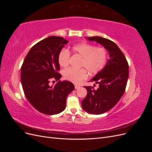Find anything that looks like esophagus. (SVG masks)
Returning <instances> with one entry per match:
<instances>
[{"mask_svg": "<svg viewBox=\"0 0 152 152\" xmlns=\"http://www.w3.org/2000/svg\"><path fill=\"white\" fill-rule=\"evenodd\" d=\"M80 86H79V85H75V89H79L80 88Z\"/></svg>", "mask_w": 152, "mask_h": 152, "instance_id": "1", "label": "esophagus"}]
</instances>
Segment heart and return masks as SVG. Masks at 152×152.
Masks as SVG:
<instances>
[{
  "label": "heart",
  "mask_w": 152,
  "mask_h": 152,
  "mask_svg": "<svg viewBox=\"0 0 152 152\" xmlns=\"http://www.w3.org/2000/svg\"><path fill=\"white\" fill-rule=\"evenodd\" d=\"M74 54L82 57L79 67L80 69L68 68L63 72V77L67 80L78 84L87 79V72L91 75L97 74L102 71L108 59L107 49L102 47L87 42L77 44L72 47ZM70 53L68 49H63L58 55V61L61 66H66L70 61Z\"/></svg>",
  "instance_id": "obj_1"
}]
</instances>
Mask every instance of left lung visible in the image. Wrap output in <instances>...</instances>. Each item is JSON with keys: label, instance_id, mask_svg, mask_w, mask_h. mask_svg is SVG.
I'll return each instance as SVG.
<instances>
[{"label": "left lung", "instance_id": "left-lung-1", "mask_svg": "<svg viewBox=\"0 0 152 152\" xmlns=\"http://www.w3.org/2000/svg\"><path fill=\"white\" fill-rule=\"evenodd\" d=\"M87 39L103 45L110 54L107 65L91 80L98 84L99 87L95 90L94 87L84 86L87 94L82 101L85 111L99 115L111 110L122 98L129 77V65L122 50L113 41L102 37Z\"/></svg>", "mask_w": 152, "mask_h": 152}]
</instances>
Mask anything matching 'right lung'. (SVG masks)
I'll use <instances>...</instances> for the list:
<instances>
[{
  "mask_svg": "<svg viewBox=\"0 0 152 152\" xmlns=\"http://www.w3.org/2000/svg\"><path fill=\"white\" fill-rule=\"evenodd\" d=\"M68 41L61 37L50 36L32 47L21 68V82L30 103L40 113L56 115L66 107V97L75 87L71 82L58 81L61 75L58 55ZM54 82V81H53Z\"/></svg>",
  "mask_w": 152,
  "mask_h": 152,
  "instance_id": "right-lung-1",
  "label": "right lung"
}]
</instances>
